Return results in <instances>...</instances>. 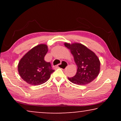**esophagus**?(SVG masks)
Masks as SVG:
<instances>
[{"label":"esophagus","mask_w":121,"mask_h":121,"mask_svg":"<svg viewBox=\"0 0 121 121\" xmlns=\"http://www.w3.org/2000/svg\"><path fill=\"white\" fill-rule=\"evenodd\" d=\"M68 63L67 62H65V61H62V62H61L60 64H58L57 67H58V68H59L64 69H65L66 68L68 67Z\"/></svg>","instance_id":"esophagus-1"}]
</instances>
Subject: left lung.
Returning a JSON list of instances; mask_svg holds the SVG:
<instances>
[{
  "label": "left lung",
  "mask_w": 121,
  "mask_h": 121,
  "mask_svg": "<svg viewBox=\"0 0 121 121\" xmlns=\"http://www.w3.org/2000/svg\"><path fill=\"white\" fill-rule=\"evenodd\" d=\"M64 46L70 50L77 65V72L72 78H68L73 83L85 85L92 82L100 70V62L93 51L82 43H64Z\"/></svg>",
  "instance_id": "1"
}]
</instances>
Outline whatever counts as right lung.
<instances>
[{
	"label": "right lung",
	"mask_w": 121,
	"mask_h": 121,
	"mask_svg": "<svg viewBox=\"0 0 121 121\" xmlns=\"http://www.w3.org/2000/svg\"><path fill=\"white\" fill-rule=\"evenodd\" d=\"M48 48L46 44H39L33 47L20 60L17 70L21 78L32 85L43 84L54 72L49 62L44 58Z\"/></svg>",
	"instance_id": "add662e5"
}]
</instances>
